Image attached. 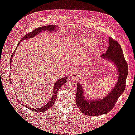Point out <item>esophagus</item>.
I'll return each instance as SVG.
<instances>
[{"label":"esophagus","instance_id":"1","mask_svg":"<svg viewBox=\"0 0 135 135\" xmlns=\"http://www.w3.org/2000/svg\"><path fill=\"white\" fill-rule=\"evenodd\" d=\"M79 74V71L77 69H73L70 71V76L72 78L74 75Z\"/></svg>","mask_w":135,"mask_h":135}]
</instances>
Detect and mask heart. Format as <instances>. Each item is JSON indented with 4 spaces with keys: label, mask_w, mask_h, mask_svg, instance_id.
<instances>
[{
    "label": "heart",
    "mask_w": 135,
    "mask_h": 135,
    "mask_svg": "<svg viewBox=\"0 0 135 135\" xmlns=\"http://www.w3.org/2000/svg\"><path fill=\"white\" fill-rule=\"evenodd\" d=\"M92 41V39L91 38H84L82 39V42H81V44H82V46L84 47H87L89 46V44H90L91 42ZM97 44L96 43H93L91 44V46H90V49L92 51L93 50H95V49L97 47Z\"/></svg>",
    "instance_id": "b5f03b06"
}]
</instances>
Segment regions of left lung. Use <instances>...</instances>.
Returning a JSON list of instances; mask_svg holds the SVG:
<instances>
[{
    "instance_id": "8db88e82",
    "label": "left lung",
    "mask_w": 135,
    "mask_h": 135,
    "mask_svg": "<svg viewBox=\"0 0 135 135\" xmlns=\"http://www.w3.org/2000/svg\"><path fill=\"white\" fill-rule=\"evenodd\" d=\"M109 46L105 54L101 55V59L112 63L118 74L116 83L111 91L99 99H92L85 95L81 83L77 81L76 103L83 114L88 116H97L107 114L115 105L118 99L124 91L128 75V66L121 47L112 38L108 37Z\"/></svg>"
}]
</instances>
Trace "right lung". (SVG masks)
<instances>
[{
	"label": "right lung",
	"mask_w": 135,
	"mask_h": 135,
	"mask_svg": "<svg viewBox=\"0 0 135 135\" xmlns=\"http://www.w3.org/2000/svg\"><path fill=\"white\" fill-rule=\"evenodd\" d=\"M58 28V26H56V25H49V26H42V27H38V28H36V29H35L34 30L32 31L30 33H28L27 34L25 35V36H23L22 38H21V41H20L18 45L17 46V47L16 48V49H17V47H18L20 43L21 42V41H23L24 40H28V39H30L31 38H34V36H37L39 33L40 32H42L43 31H56L57 29ZM13 53V54L11 56V60H10V65H11L12 64V59L13 57V55L15 53V51ZM9 81H10V83L12 84V81H11V73H10V76H9ZM67 79H68V76H65L64 78H60L59 79H58L56 81H55V83L54 84V89H53V93H52V96L51 97V99L50 100L48 103L45 104L44 106H42V107L40 108H30L28 107V106L26 105L25 104H24L23 103H21V102H20V101L18 100V101L20 102V103L22 104V105H23V107H25L26 108L29 109L30 110H32V111H34L35 112H46V110L50 109L52 106L54 104L56 100V97H57V93H58V91H59V89L60 88V87L62 86V85L64 84H65L66 83L67 81ZM17 99H18L17 98Z\"/></svg>",
	"instance_id": "1"
}]
</instances>
